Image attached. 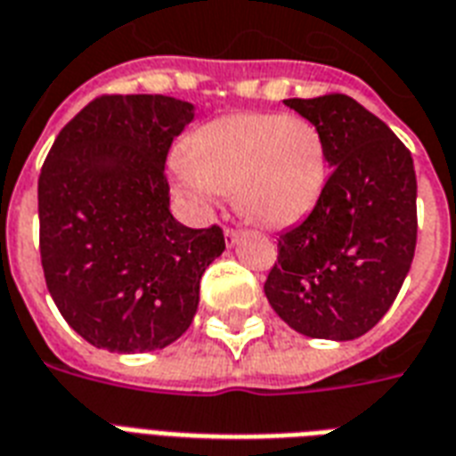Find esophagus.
<instances>
[{
	"instance_id": "1",
	"label": "esophagus",
	"mask_w": 456,
	"mask_h": 456,
	"mask_svg": "<svg viewBox=\"0 0 456 456\" xmlns=\"http://www.w3.org/2000/svg\"><path fill=\"white\" fill-rule=\"evenodd\" d=\"M224 238H225V245L232 247V245H235V242H238V240H240V232H238V231H232V228H225V231H224Z\"/></svg>"
}]
</instances>
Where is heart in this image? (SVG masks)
Segmentation results:
<instances>
[{
    "label": "heart",
    "instance_id": "1",
    "mask_svg": "<svg viewBox=\"0 0 456 456\" xmlns=\"http://www.w3.org/2000/svg\"><path fill=\"white\" fill-rule=\"evenodd\" d=\"M173 185L200 214L218 192L252 224L281 231L312 214L326 188L328 159L319 128L302 116H218L197 126L171 164Z\"/></svg>",
    "mask_w": 456,
    "mask_h": 456
}]
</instances>
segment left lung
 Segmentation results:
<instances>
[{"label": "left lung", "mask_w": 456, "mask_h": 456, "mask_svg": "<svg viewBox=\"0 0 456 456\" xmlns=\"http://www.w3.org/2000/svg\"><path fill=\"white\" fill-rule=\"evenodd\" d=\"M319 128L330 175L312 214L278 240L264 292L297 333L354 340L397 297L416 249L414 159L345 94L285 100Z\"/></svg>", "instance_id": "8db88e82"}]
</instances>
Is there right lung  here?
Wrapping results in <instances>:
<instances>
[{"label":"right lung","instance_id":"obj_1","mask_svg":"<svg viewBox=\"0 0 456 456\" xmlns=\"http://www.w3.org/2000/svg\"><path fill=\"white\" fill-rule=\"evenodd\" d=\"M195 104L164 94L90 102L56 135L37 183L49 295L80 338L135 354L185 333L224 231L175 221L164 175Z\"/></svg>","mask_w":456,"mask_h":456}]
</instances>
